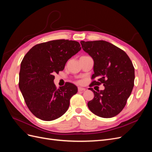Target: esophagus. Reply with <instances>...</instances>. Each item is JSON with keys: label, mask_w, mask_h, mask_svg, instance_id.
<instances>
[{"label": "esophagus", "mask_w": 152, "mask_h": 152, "mask_svg": "<svg viewBox=\"0 0 152 152\" xmlns=\"http://www.w3.org/2000/svg\"><path fill=\"white\" fill-rule=\"evenodd\" d=\"M86 89L83 88V87H78V91H79V92H82V91H84Z\"/></svg>", "instance_id": "1"}]
</instances>
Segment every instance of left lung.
<instances>
[{
	"label": "left lung",
	"instance_id": "left-lung-1",
	"mask_svg": "<svg viewBox=\"0 0 152 152\" xmlns=\"http://www.w3.org/2000/svg\"><path fill=\"white\" fill-rule=\"evenodd\" d=\"M82 48L94 61L91 83L103 84L104 89L95 91L94 98L87 103L91 111L103 118H112L126 104L134 87V68L127 54L115 45L104 40L80 41Z\"/></svg>",
	"mask_w": 152,
	"mask_h": 152
}]
</instances>
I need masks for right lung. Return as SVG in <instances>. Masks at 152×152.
Masks as SVG:
<instances>
[{
    "label": "right lung",
    "mask_w": 152,
    "mask_h": 152,
    "mask_svg": "<svg viewBox=\"0 0 152 152\" xmlns=\"http://www.w3.org/2000/svg\"><path fill=\"white\" fill-rule=\"evenodd\" d=\"M80 49L77 41L55 40L35 45L23 59L19 87L27 107L36 117L50 121L67 111L77 87L66 82L56 89L54 75L63 70L68 59Z\"/></svg>",
    "instance_id": "1"
}]
</instances>
